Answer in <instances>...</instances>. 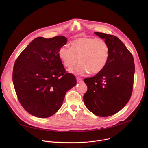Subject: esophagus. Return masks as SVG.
<instances>
[{
    "label": "esophagus",
    "mask_w": 148,
    "mask_h": 148,
    "mask_svg": "<svg viewBox=\"0 0 148 148\" xmlns=\"http://www.w3.org/2000/svg\"><path fill=\"white\" fill-rule=\"evenodd\" d=\"M76 79H77V81L78 82H81L82 81V79H81V78H80L77 77Z\"/></svg>",
    "instance_id": "obj_1"
}]
</instances>
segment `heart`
<instances>
[{
  "mask_svg": "<svg viewBox=\"0 0 148 148\" xmlns=\"http://www.w3.org/2000/svg\"><path fill=\"white\" fill-rule=\"evenodd\" d=\"M58 56L64 66L68 68L75 65L79 59L81 64L69 70L73 74L84 75L90 72L95 74L106 66L110 56V47L103 39L81 37L70 41V48L66 46L61 47Z\"/></svg>",
  "mask_w": 148,
  "mask_h": 148,
  "instance_id": "b5f03b06",
  "label": "heart"
}]
</instances>
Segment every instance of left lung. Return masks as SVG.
Segmentation results:
<instances>
[{
  "instance_id": "obj_1",
  "label": "left lung",
  "mask_w": 148,
  "mask_h": 148,
  "mask_svg": "<svg viewBox=\"0 0 148 148\" xmlns=\"http://www.w3.org/2000/svg\"><path fill=\"white\" fill-rule=\"evenodd\" d=\"M94 33L107 42L110 56L102 71L84 79L88 90L83 99L91 112L106 117L119 112L130 101L133 90L135 64L132 54L117 37Z\"/></svg>"
}]
</instances>
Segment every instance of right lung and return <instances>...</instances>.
I'll list each match as a JSON object with an SVG mask.
<instances>
[{
    "label": "right lung",
    "mask_w": 148,
    "mask_h": 148,
    "mask_svg": "<svg viewBox=\"0 0 148 148\" xmlns=\"http://www.w3.org/2000/svg\"><path fill=\"white\" fill-rule=\"evenodd\" d=\"M67 39L38 37L20 54L13 70V82L23 108L38 118H48L61 107L66 92L77 84L66 73L58 56Z\"/></svg>",
    "instance_id": "add662e5"
}]
</instances>
